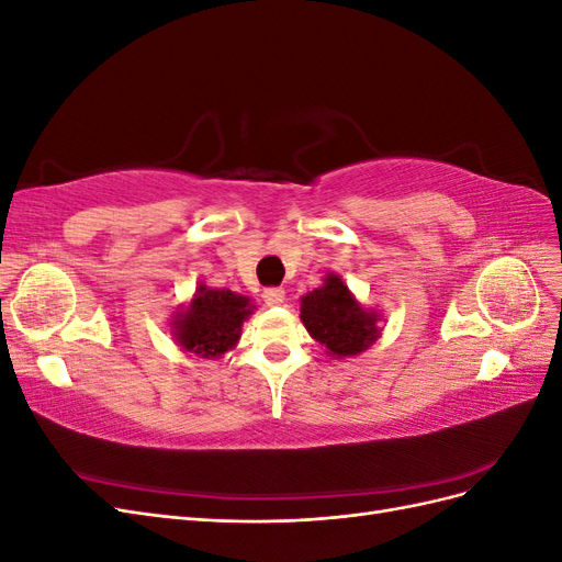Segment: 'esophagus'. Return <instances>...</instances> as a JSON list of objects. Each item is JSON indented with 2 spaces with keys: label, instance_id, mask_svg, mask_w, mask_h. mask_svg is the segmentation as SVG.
<instances>
[{
  "label": "esophagus",
  "instance_id": "34e87169",
  "mask_svg": "<svg viewBox=\"0 0 562 562\" xmlns=\"http://www.w3.org/2000/svg\"><path fill=\"white\" fill-rule=\"evenodd\" d=\"M262 297H265V302H267V304H271V307H274V304H281V302H283L285 291H283V288L271 285V288H265V291H262Z\"/></svg>",
  "mask_w": 562,
  "mask_h": 562
}]
</instances>
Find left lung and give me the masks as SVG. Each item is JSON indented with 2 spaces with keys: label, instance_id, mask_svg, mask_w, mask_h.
<instances>
[{
  "label": "left lung",
  "instance_id": "1",
  "mask_svg": "<svg viewBox=\"0 0 562 562\" xmlns=\"http://www.w3.org/2000/svg\"><path fill=\"white\" fill-rule=\"evenodd\" d=\"M300 318L310 335L337 359L368 349L378 337V316L361 310L342 279L330 274L326 285L302 297Z\"/></svg>",
  "mask_w": 562,
  "mask_h": 562
}]
</instances>
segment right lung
Segmentation results:
<instances>
[{
  "mask_svg": "<svg viewBox=\"0 0 562 562\" xmlns=\"http://www.w3.org/2000/svg\"><path fill=\"white\" fill-rule=\"evenodd\" d=\"M252 312L250 300L232 291H213L201 285L187 312L173 323L178 342L203 359L220 356L236 345L241 323Z\"/></svg>",
  "mask_w": 562,
  "mask_h": 562,
  "instance_id": "1",
  "label": "right lung"
}]
</instances>
